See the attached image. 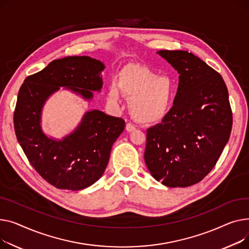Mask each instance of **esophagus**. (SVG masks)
<instances>
[{"mask_svg":"<svg viewBox=\"0 0 249 249\" xmlns=\"http://www.w3.org/2000/svg\"><path fill=\"white\" fill-rule=\"evenodd\" d=\"M125 129H126V131H133L136 129V126L131 123H127L125 125Z\"/></svg>","mask_w":249,"mask_h":249,"instance_id":"obj_1","label":"esophagus"}]
</instances>
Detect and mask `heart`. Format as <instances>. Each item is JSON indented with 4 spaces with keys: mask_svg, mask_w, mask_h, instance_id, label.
I'll return each instance as SVG.
<instances>
[{
    "mask_svg": "<svg viewBox=\"0 0 249 249\" xmlns=\"http://www.w3.org/2000/svg\"><path fill=\"white\" fill-rule=\"evenodd\" d=\"M122 91L129 98V110L142 124H155L169 112L175 92L170 78L158 76L150 69L133 65L120 75V81L112 79L108 89V101L119 105Z\"/></svg>",
    "mask_w": 249,
    "mask_h": 249,
    "instance_id": "heart-1",
    "label": "heart"
}]
</instances>
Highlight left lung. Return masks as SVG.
I'll list each match as a JSON object with an SVG mask.
<instances>
[{
    "label": "left lung",
    "instance_id": "obj_1",
    "mask_svg": "<svg viewBox=\"0 0 249 249\" xmlns=\"http://www.w3.org/2000/svg\"><path fill=\"white\" fill-rule=\"evenodd\" d=\"M180 74L174 106L147 130L144 162L152 176L171 188L199 183L214 168L232 128L226 84L191 52H157Z\"/></svg>",
    "mask_w": 249,
    "mask_h": 249
}]
</instances>
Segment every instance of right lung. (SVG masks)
<instances>
[{"label": "right lung", "mask_w": 249, "mask_h": 249, "mask_svg": "<svg viewBox=\"0 0 249 249\" xmlns=\"http://www.w3.org/2000/svg\"><path fill=\"white\" fill-rule=\"evenodd\" d=\"M105 68L89 56H68L28 76L19 90L14 113L17 140L32 167L58 189L78 191L94 184L104 175L112 144L125 123L91 109L74 129L56 139L43 130V107L60 87L91 101L93 92H100Z\"/></svg>", "instance_id": "obj_1"}]
</instances>
